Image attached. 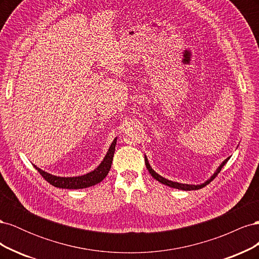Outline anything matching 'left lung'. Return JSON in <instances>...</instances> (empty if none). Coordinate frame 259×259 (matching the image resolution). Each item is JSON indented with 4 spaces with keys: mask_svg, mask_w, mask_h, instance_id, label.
I'll return each instance as SVG.
<instances>
[{
    "mask_svg": "<svg viewBox=\"0 0 259 259\" xmlns=\"http://www.w3.org/2000/svg\"><path fill=\"white\" fill-rule=\"evenodd\" d=\"M230 158H228V159H226L223 163H222V165L219 166L218 168H217V170L215 171L214 173V175L211 176L207 182H205L204 184H202V185H185V184H179V183H174V182H170V180H168V179H165V178H163L162 176H160L159 174H156L155 171L151 168V166H150V164H149V162H148V160H147V158L145 156V163H146V166H147V169L149 170V173H150V175L154 178V179H156L158 180V182H160L161 184H164V185H166V186H168V187H171V188H176V189H182V190H198V189H201V188H203V187H205L207 184H209L211 180H213L217 175H218V173L219 171L222 170V168L224 167V165L225 164L228 162V160H229Z\"/></svg>",
    "mask_w": 259,
    "mask_h": 259,
    "instance_id": "obj_1",
    "label": "left lung"
}]
</instances>
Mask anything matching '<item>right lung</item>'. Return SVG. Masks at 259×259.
<instances>
[{"instance_id":"obj_1","label":"right lung","mask_w":259,"mask_h":259,"mask_svg":"<svg viewBox=\"0 0 259 259\" xmlns=\"http://www.w3.org/2000/svg\"><path fill=\"white\" fill-rule=\"evenodd\" d=\"M116 145V138L113 140L110 148L105 156L104 161L100 163V165L94 169L91 173L79 176V177H57L51 175L46 171L40 169L34 165V167L37 169L38 173L42 175V177L46 180V182L53 185L54 187L57 188H64V189H82V188H88L91 186L96 185L100 183L109 173V170L111 168V164L113 160V154L115 150Z\"/></svg>"}]
</instances>
